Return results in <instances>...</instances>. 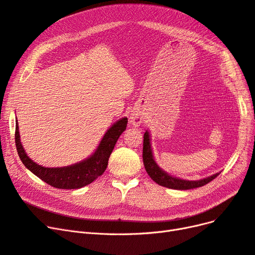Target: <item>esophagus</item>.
I'll return each instance as SVG.
<instances>
[{"label": "esophagus", "mask_w": 255, "mask_h": 255, "mask_svg": "<svg viewBox=\"0 0 255 255\" xmlns=\"http://www.w3.org/2000/svg\"><path fill=\"white\" fill-rule=\"evenodd\" d=\"M142 121H143V116H142V114L140 113V112L135 111V112H133V113L130 114L129 122H130L131 126L139 127L140 125L142 124Z\"/></svg>", "instance_id": "esophagus-1"}]
</instances>
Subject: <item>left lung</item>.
Wrapping results in <instances>:
<instances>
[{
  "label": "left lung",
  "mask_w": 255,
  "mask_h": 255,
  "mask_svg": "<svg viewBox=\"0 0 255 255\" xmlns=\"http://www.w3.org/2000/svg\"><path fill=\"white\" fill-rule=\"evenodd\" d=\"M142 158H143V164L146 173L159 186L174 189V190H191L203 187L205 184L212 181L215 177H217L219 173H216L212 176H209L207 178H203L199 180H184L181 178L174 177L172 175L164 172L161 168L158 166L156 163L152 147H151V137L150 133L146 130L143 135V152H142Z\"/></svg>",
  "instance_id": "1"
}]
</instances>
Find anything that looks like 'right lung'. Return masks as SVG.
Wrapping results in <instances>:
<instances>
[{"mask_svg": "<svg viewBox=\"0 0 255 255\" xmlns=\"http://www.w3.org/2000/svg\"><path fill=\"white\" fill-rule=\"evenodd\" d=\"M128 118L115 122L104 134L97 150L85 160L62 168H45L34 161L25 153L20 140L19 124L15 125V146L23 164L43 181L58 189H80L87 186L107 170L109 158L115 147L118 138L127 128Z\"/></svg>", "mask_w": 255, "mask_h": 255, "instance_id": "obj_1", "label": "right lung"}]
</instances>
